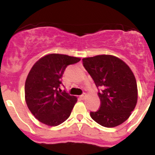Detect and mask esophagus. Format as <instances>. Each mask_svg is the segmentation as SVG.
Masks as SVG:
<instances>
[{"instance_id":"1","label":"esophagus","mask_w":155,"mask_h":155,"mask_svg":"<svg viewBox=\"0 0 155 155\" xmlns=\"http://www.w3.org/2000/svg\"><path fill=\"white\" fill-rule=\"evenodd\" d=\"M86 97H87V94L85 93H84V94H82V95H81L80 96V98L82 100H85V98H86Z\"/></svg>"}]
</instances>
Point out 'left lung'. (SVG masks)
I'll use <instances>...</instances> for the list:
<instances>
[{
	"label": "left lung",
	"mask_w": 155,
	"mask_h": 155,
	"mask_svg": "<svg viewBox=\"0 0 155 155\" xmlns=\"http://www.w3.org/2000/svg\"><path fill=\"white\" fill-rule=\"evenodd\" d=\"M83 66L93 79L101 105L91 112L94 121L114 127L126 121L137 103V85L130 68L118 58L101 54L82 59Z\"/></svg>",
	"instance_id": "1"
}]
</instances>
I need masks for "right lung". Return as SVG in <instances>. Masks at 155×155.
I'll list each match as a JSON object with an SVG mask.
<instances>
[{"label":"right lung","mask_w":155,"mask_h":155,"mask_svg":"<svg viewBox=\"0 0 155 155\" xmlns=\"http://www.w3.org/2000/svg\"><path fill=\"white\" fill-rule=\"evenodd\" d=\"M80 60L66 54H49L37 61L30 70L25 85V101L40 122L58 126L69 118L77 98L61 90V78L68 65Z\"/></svg>","instance_id":"right-lung-1"}]
</instances>
